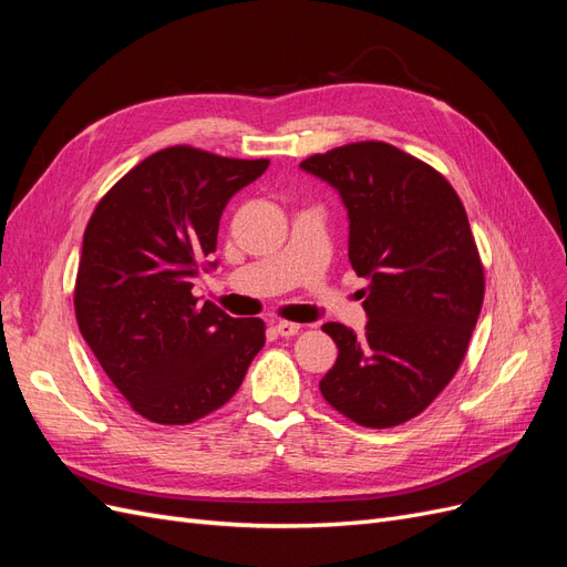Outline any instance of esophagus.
Returning a JSON list of instances; mask_svg holds the SVG:
<instances>
[{"label": "esophagus", "mask_w": 567, "mask_h": 567, "mask_svg": "<svg viewBox=\"0 0 567 567\" xmlns=\"http://www.w3.org/2000/svg\"><path fill=\"white\" fill-rule=\"evenodd\" d=\"M274 329H277L279 336L290 338V336H296V333L302 329V326H300V323H293V321H279L277 326H274Z\"/></svg>", "instance_id": "obj_1"}]
</instances>
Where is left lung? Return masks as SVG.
I'll return each instance as SVG.
<instances>
[{
	"label": "left lung",
	"instance_id": "8db88e82",
	"mask_svg": "<svg viewBox=\"0 0 567 567\" xmlns=\"http://www.w3.org/2000/svg\"><path fill=\"white\" fill-rule=\"evenodd\" d=\"M300 167L340 194L350 265L369 279L364 336L321 326L338 359L319 390L359 425H400L454 379L483 307L485 271L468 215L435 167L385 142L317 153Z\"/></svg>",
	"mask_w": 567,
	"mask_h": 567
}]
</instances>
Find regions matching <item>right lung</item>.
<instances>
[{
  "label": "right lung",
  "instance_id": "right-lung-1",
  "mask_svg": "<svg viewBox=\"0 0 567 567\" xmlns=\"http://www.w3.org/2000/svg\"><path fill=\"white\" fill-rule=\"evenodd\" d=\"M269 161L169 146L99 200L82 238L75 317L136 414L186 425L227 404L265 346L262 319H234L192 293L217 248L221 210ZM215 267V262H208Z\"/></svg>",
  "mask_w": 567,
  "mask_h": 567
}]
</instances>
